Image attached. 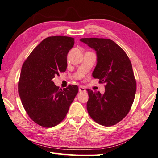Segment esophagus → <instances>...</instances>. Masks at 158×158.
<instances>
[{
	"label": "esophagus",
	"mask_w": 158,
	"mask_h": 158,
	"mask_svg": "<svg viewBox=\"0 0 158 158\" xmlns=\"http://www.w3.org/2000/svg\"><path fill=\"white\" fill-rule=\"evenodd\" d=\"M86 89L84 88L82 86H80L79 87V92H85Z\"/></svg>",
	"instance_id": "obj_1"
}]
</instances>
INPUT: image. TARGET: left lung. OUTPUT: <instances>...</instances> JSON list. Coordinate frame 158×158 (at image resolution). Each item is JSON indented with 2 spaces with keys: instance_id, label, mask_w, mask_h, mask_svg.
Here are the masks:
<instances>
[{
  "instance_id": "1",
  "label": "left lung",
  "mask_w": 158,
  "mask_h": 158,
  "mask_svg": "<svg viewBox=\"0 0 158 158\" xmlns=\"http://www.w3.org/2000/svg\"><path fill=\"white\" fill-rule=\"evenodd\" d=\"M80 41L96 51L97 62L93 76L106 84L103 94L86 90L87 111L98 124H116L128 114L135 99L136 84L131 62L124 51L110 39L85 38Z\"/></svg>"
}]
</instances>
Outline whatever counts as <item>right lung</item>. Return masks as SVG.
<instances>
[{
  "label": "right lung",
  "instance_id": "right-lung-1",
  "mask_svg": "<svg viewBox=\"0 0 158 158\" xmlns=\"http://www.w3.org/2000/svg\"><path fill=\"white\" fill-rule=\"evenodd\" d=\"M73 44V38L48 37L22 65L18 82L20 99L30 118L41 127L51 128L60 123L78 92L76 85L59 89L52 81L66 70L67 55Z\"/></svg>",
  "mask_w": 158,
  "mask_h": 158
}]
</instances>
